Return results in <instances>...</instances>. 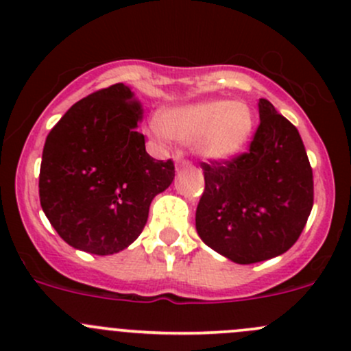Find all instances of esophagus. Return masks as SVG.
Returning <instances> with one entry per match:
<instances>
[{
	"mask_svg": "<svg viewBox=\"0 0 351 351\" xmlns=\"http://www.w3.org/2000/svg\"><path fill=\"white\" fill-rule=\"evenodd\" d=\"M178 165L180 166H191V163L188 160H178Z\"/></svg>",
	"mask_w": 351,
	"mask_h": 351,
	"instance_id": "34e87169",
	"label": "esophagus"
}]
</instances>
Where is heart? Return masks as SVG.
<instances>
[{"label":"heart","mask_w":351,"mask_h":351,"mask_svg":"<svg viewBox=\"0 0 351 351\" xmlns=\"http://www.w3.org/2000/svg\"><path fill=\"white\" fill-rule=\"evenodd\" d=\"M254 116L243 102L206 101L160 112L151 132L158 139L191 143L195 153L208 160H227L249 141Z\"/></svg>","instance_id":"b5f03b06"}]
</instances>
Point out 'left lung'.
I'll return each instance as SVG.
<instances>
[{
  "mask_svg": "<svg viewBox=\"0 0 351 351\" xmlns=\"http://www.w3.org/2000/svg\"><path fill=\"white\" fill-rule=\"evenodd\" d=\"M249 149L202 161L205 190L197 232L210 249L237 264L272 259L300 239L311 213L313 168L294 124L267 99Z\"/></svg>",
  "mask_w": 351,
  "mask_h": 351,
  "instance_id": "left-lung-1",
  "label": "left lung"
}]
</instances>
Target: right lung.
I'll return each mask as SVG.
<instances>
[{
    "label": "right lung",
    "instance_id": "add662e5",
    "mask_svg": "<svg viewBox=\"0 0 351 351\" xmlns=\"http://www.w3.org/2000/svg\"><path fill=\"white\" fill-rule=\"evenodd\" d=\"M139 119L131 88L114 84L75 102L47 136L40 204L69 245L95 256L126 249L171 185L175 163L146 153Z\"/></svg>",
    "mask_w": 351,
    "mask_h": 351
}]
</instances>
